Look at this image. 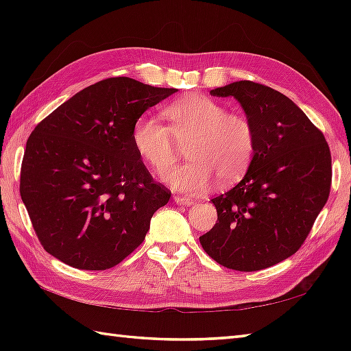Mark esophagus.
Wrapping results in <instances>:
<instances>
[{"instance_id":"esophagus-1","label":"esophagus","mask_w":351,"mask_h":351,"mask_svg":"<svg viewBox=\"0 0 351 351\" xmlns=\"http://www.w3.org/2000/svg\"><path fill=\"white\" fill-rule=\"evenodd\" d=\"M173 200H175L176 204H180V205H189V206H190V205H195V200L189 199V197H184V196H180V195L175 196Z\"/></svg>"}]
</instances>
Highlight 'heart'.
Segmentation results:
<instances>
[{"instance_id":"obj_1","label":"heart","mask_w":351,"mask_h":351,"mask_svg":"<svg viewBox=\"0 0 351 351\" xmlns=\"http://www.w3.org/2000/svg\"><path fill=\"white\" fill-rule=\"evenodd\" d=\"M169 126L151 116L132 126V145L156 175L164 176L189 146L191 161L166 176L171 189L205 191L217 178L223 185L240 181L256 151V132L247 117L229 113L223 104L187 95L164 108Z\"/></svg>"}]
</instances>
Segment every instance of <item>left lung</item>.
Listing matches in <instances>:
<instances>
[{
	"label": "left lung",
	"instance_id": "obj_1",
	"mask_svg": "<svg viewBox=\"0 0 351 351\" xmlns=\"http://www.w3.org/2000/svg\"><path fill=\"white\" fill-rule=\"evenodd\" d=\"M241 104L256 132V151L243 180L214 197L217 223L199 237L215 263L258 271L300 249L329 199V145L285 95L253 81L210 92Z\"/></svg>",
	"mask_w": 351,
	"mask_h": 351
}]
</instances>
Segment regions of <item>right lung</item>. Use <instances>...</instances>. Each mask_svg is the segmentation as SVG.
<instances>
[{
	"label": "right lung",
	"instance_id": "obj_1",
	"mask_svg": "<svg viewBox=\"0 0 351 351\" xmlns=\"http://www.w3.org/2000/svg\"><path fill=\"white\" fill-rule=\"evenodd\" d=\"M176 88L102 80L63 102L27 140L19 191L49 255L107 270L143 243L170 199L132 145V126Z\"/></svg>",
	"mask_w": 351,
	"mask_h": 351
}]
</instances>
